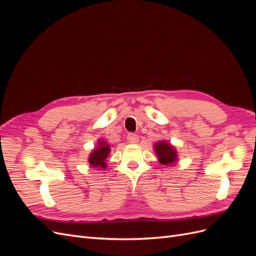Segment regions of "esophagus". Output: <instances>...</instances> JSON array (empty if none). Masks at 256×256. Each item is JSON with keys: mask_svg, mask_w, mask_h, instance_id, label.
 I'll use <instances>...</instances> for the list:
<instances>
[{"mask_svg": "<svg viewBox=\"0 0 256 256\" xmlns=\"http://www.w3.org/2000/svg\"><path fill=\"white\" fill-rule=\"evenodd\" d=\"M127 140H128L129 143L134 144V143H136L138 141V136L136 134H129L127 136Z\"/></svg>", "mask_w": 256, "mask_h": 256, "instance_id": "obj_1", "label": "esophagus"}]
</instances>
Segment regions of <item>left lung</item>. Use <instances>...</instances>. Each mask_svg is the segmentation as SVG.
Masks as SVG:
<instances>
[{"label":"left lung","mask_w":256,"mask_h":256,"mask_svg":"<svg viewBox=\"0 0 256 256\" xmlns=\"http://www.w3.org/2000/svg\"><path fill=\"white\" fill-rule=\"evenodd\" d=\"M154 150L158 154V159L161 164H172L176 161L177 154L174 147L166 141H160L154 145Z\"/></svg>","instance_id":"obj_1"}]
</instances>
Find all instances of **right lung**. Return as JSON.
Segmentation results:
<instances>
[{"instance_id": "1", "label": "right lung", "mask_w": 256, "mask_h": 256, "mask_svg": "<svg viewBox=\"0 0 256 256\" xmlns=\"http://www.w3.org/2000/svg\"><path fill=\"white\" fill-rule=\"evenodd\" d=\"M110 152V146L106 142H100L98 148L92 150L90 156V164L94 168H106V158Z\"/></svg>"}]
</instances>
